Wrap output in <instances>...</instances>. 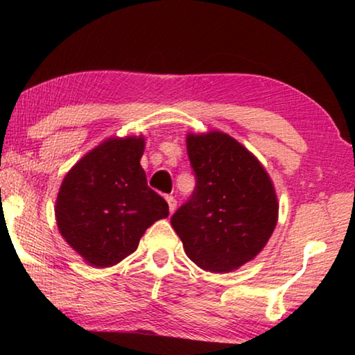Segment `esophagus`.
<instances>
[{
    "label": "esophagus",
    "mask_w": 355,
    "mask_h": 355,
    "mask_svg": "<svg viewBox=\"0 0 355 355\" xmlns=\"http://www.w3.org/2000/svg\"><path fill=\"white\" fill-rule=\"evenodd\" d=\"M166 200H167V203H169V211H171V213L175 211V208H177V200H175V197H173V196H167V197H166Z\"/></svg>",
    "instance_id": "1"
}]
</instances>
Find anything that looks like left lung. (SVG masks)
Instances as JSON below:
<instances>
[{"mask_svg": "<svg viewBox=\"0 0 355 355\" xmlns=\"http://www.w3.org/2000/svg\"><path fill=\"white\" fill-rule=\"evenodd\" d=\"M186 148L196 189L171 224L191 261L203 271L232 272L260 254L277 225L272 180L254 153L222 131L189 133Z\"/></svg>", "mask_w": 355, "mask_h": 355, "instance_id": "8db88e82", "label": "left lung"}]
</instances>
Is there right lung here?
<instances>
[{
  "label": "right lung",
  "instance_id": "add662e5",
  "mask_svg": "<svg viewBox=\"0 0 355 355\" xmlns=\"http://www.w3.org/2000/svg\"><path fill=\"white\" fill-rule=\"evenodd\" d=\"M146 137H107L64 177L55 214L62 238L94 268H110L137 249L167 202L148 188L141 158Z\"/></svg>",
  "mask_w": 355,
  "mask_h": 355
}]
</instances>
